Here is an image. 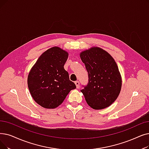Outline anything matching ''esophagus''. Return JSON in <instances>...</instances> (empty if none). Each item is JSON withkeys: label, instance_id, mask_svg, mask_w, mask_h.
Instances as JSON below:
<instances>
[{"label": "esophagus", "instance_id": "34e87169", "mask_svg": "<svg viewBox=\"0 0 149 149\" xmlns=\"http://www.w3.org/2000/svg\"><path fill=\"white\" fill-rule=\"evenodd\" d=\"M75 85H76L77 88H79L80 87V82H79V81H75Z\"/></svg>", "mask_w": 149, "mask_h": 149}]
</instances>
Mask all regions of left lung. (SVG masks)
<instances>
[{
  "instance_id": "1",
  "label": "left lung",
  "mask_w": 149,
  "mask_h": 149,
  "mask_svg": "<svg viewBox=\"0 0 149 149\" xmlns=\"http://www.w3.org/2000/svg\"><path fill=\"white\" fill-rule=\"evenodd\" d=\"M88 74V82L80 90L93 109L110 106L120 93L122 80L117 64L104 50L93 47L80 54Z\"/></svg>"
}]
</instances>
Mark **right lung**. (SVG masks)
Listing matches in <instances>:
<instances>
[{
  "instance_id": "right-lung-1",
  "label": "right lung",
  "mask_w": 149,
  "mask_h": 149,
  "mask_svg": "<svg viewBox=\"0 0 149 149\" xmlns=\"http://www.w3.org/2000/svg\"><path fill=\"white\" fill-rule=\"evenodd\" d=\"M68 58L66 51L52 47L40 56L28 76V87L34 100L45 108H55L75 89L64 69Z\"/></svg>"
}]
</instances>
